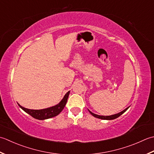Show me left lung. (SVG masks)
<instances>
[{
	"label": "left lung",
	"instance_id": "obj_1",
	"mask_svg": "<svg viewBox=\"0 0 154 154\" xmlns=\"http://www.w3.org/2000/svg\"><path fill=\"white\" fill-rule=\"evenodd\" d=\"M129 107H130V106H129ZM129 107L126 108L125 109H124L123 111L120 112V113H118V114H114V115H111V116H100V115H97V114H94V113H92V112L90 111L89 109H88V111L90 112V114H92V115L93 116H94L95 118H99V119H102V120H114V119L118 118L119 116H121L122 114H124V113L125 111H126L128 108H129Z\"/></svg>",
	"mask_w": 154,
	"mask_h": 154
}]
</instances>
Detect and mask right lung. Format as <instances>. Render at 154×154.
<instances>
[{
	"mask_svg": "<svg viewBox=\"0 0 154 154\" xmlns=\"http://www.w3.org/2000/svg\"><path fill=\"white\" fill-rule=\"evenodd\" d=\"M69 94H70V91H68V92L66 94L64 98H62V100L57 105L45 109H30L23 107V106H21L19 103H18V104L20 106V108L23 109L25 112H26L27 114L30 115L31 116L33 117L34 118L37 119V120H46V119L51 118L52 117L56 116L58 115L62 111V109H64V106H66V103L67 102Z\"/></svg>",
	"mask_w": 154,
	"mask_h": 154,
	"instance_id": "right-lung-1",
	"label": "right lung"
}]
</instances>
